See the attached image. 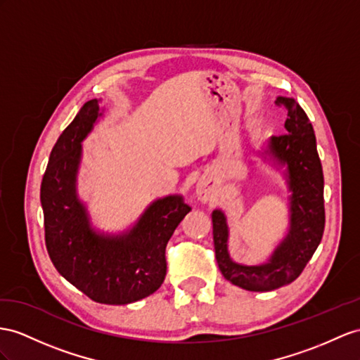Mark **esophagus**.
Returning <instances> with one entry per match:
<instances>
[{"label":"esophagus","mask_w":360,"mask_h":360,"mask_svg":"<svg viewBox=\"0 0 360 360\" xmlns=\"http://www.w3.org/2000/svg\"><path fill=\"white\" fill-rule=\"evenodd\" d=\"M196 196L200 202H208L211 198H213V187H211V182L208 179H200L198 182L196 187Z\"/></svg>","instance_id":"obj_1"}]
</instances>
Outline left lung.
<instances>
[{
    "mask_svg": "<svg viewBox=\"0 0 360 360\" xmlns=\"http://www.w3.org/2000/svg\"><path fill=\"white\" fill-rule=\"evenodd\" d=\"M276 105L288 109L285 134L271 136L268 149L274 164L285 167L289 196V231L263 264L236 263L228 252V224L214 210L213 240L219 269L228 281L252 292H269L297 280L321 243L326 225L324 174L316 150V138L307 114L290 97H278Z\"/></svg>",
    "mask_w": 360,
    "mask_h": 360,
    "instance_id": "left-lung-1",
    "label": "left lung"
}]
</instances>
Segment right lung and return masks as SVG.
I'll return each instance as SVG.
<instances>
[{
	"mask_svg": "<svg viewBox=\"0 0 360 360\" xmlns=\"http://www.w3.org/2000/svg\"><path fill=\"white\" fill-rule=\"evenodd\" d=\"M103 115L100 100L82 106L50 153L41 184L45 245L58 272L100 304H131L160 289L167 272L165 246L191 210L181 195L156 199L123 234L91 226L76 181L82 141Z\"/></svg>",
	"mask_w": 360,
	"mask_h": 360,
	"instance_id": "obj_1",
	"label": "right lung"
}]
</instances>
